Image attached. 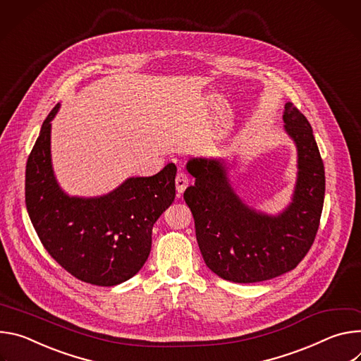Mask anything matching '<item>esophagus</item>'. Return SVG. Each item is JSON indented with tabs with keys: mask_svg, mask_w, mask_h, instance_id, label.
<instances>
[{
	"mask_svg": "<svg viewBox=\"0 0 361 361\" xmlns=\"http://www.w3.org/2000/svg\"><path fill=\"white\" fill-rule=\"evenodd\" d=\"M175 183H176V190H178V193H179V195H180V193H183V192H185V189H186V186H188V183H189V178H188V175H186V173H183V172H179V173H178V176H176Z\"/></svg>",
	"mask_w": 361,
	"mask_h": 361,
	"instance_id": "34e87169",
	"label": "esophagus"
}]
</instances>
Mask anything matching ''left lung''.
<instances>
[{
    "label": "left lung",
    "mask_w": 361,
    "mask_h": 361,
    "mask_svg": "<svg viewBox=\"0 0 361 361\" xmlns=\"http://www.w3.org/2000/svg\"><path fill=\"white\" fill-rule=\"evenodd\" d=\"M284 129L297 146V182L291 202L276 215L251 208L235 192L224 159L192 157L186 169L195 185L185 202L195 219L207 267L226 281H267L294 269L310 251L322 218L326 176L311 125L286 103Z\"/></svg>",
    "instance_id": "8db88e82"
}]
</instances>
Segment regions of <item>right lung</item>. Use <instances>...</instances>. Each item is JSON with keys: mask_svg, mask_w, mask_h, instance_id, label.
Returning a JSON list of instances; mask_svg holds the SVG:
<instances>
[{"mask_svg": "<svg viewBox=\"0 0 361 361\" xmlns=\"http://www.w3.org/2000/svg\"><path fill=\"white\" fill-rule=\"evenodd\" d=\"M39 130L25 168V205L47 252L73 276L111 287L128 281L145 265L152 228L175 199V164L149 178H129L111 192L70 196L51 165V120Z\"/></svg>", "mask_w": 361, "mask_h": 361, "instance_id": "1", "label": "right lung"}]
</instances>
